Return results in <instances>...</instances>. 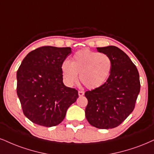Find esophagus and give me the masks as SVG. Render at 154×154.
<instances>
[{"instance_id": "34e87169", "label": "esophagus", "mask_w": 154, "mask_h": 154, "mask_svg": "<svg viewBox=\"0 0 154 154\" xmlns=\"http://www.w3.org/2000/svg\"><path fill=\"white\" fill-rule=\"evenodd\" d=\"M83 95H84V91H79V96H83Z\"/></svg>"}]
</instances>
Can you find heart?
<instances>
[{
	"label": "heart",
	"mask_w": 154,
	"mask_h": 154,
	"mask_svg": "<svg viewBox=\"0 0 154 154\" xmlns=\"http://www.w3.org/2000/svg\"><path fill=\"white\" fill-rule=\"evenodd\" d=\"M113 63L105 54L83 49L73 55L71 61L66 60L60 66L64 82L72 86L79 81L86 88L95 89L101 86L111 75Z\"/></svg>",
	"instance_id": "heart-1"
}]
</instances>
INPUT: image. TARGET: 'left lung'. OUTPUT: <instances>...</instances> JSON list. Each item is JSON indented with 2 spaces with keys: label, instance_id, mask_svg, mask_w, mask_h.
Masks as SVG:
<instances>
[{
  "label": "left lung",
  "instance_id": "8db88e82",
  "mask_svg": "<svg viewBox=\"0 0 154 154\" xmlns=\"http://www.w3.org/2000/svg\"><path fill=\"white\" fill-rule=\"evenodd\" d=\"M97 50L111 58L113 66L105 83L85 93L88 99L85 113L91 126L109 129L119 126L134 111L141 88L139 73L129 57L118 47Z\"/></svg>",
  "mask_w": 154,
  "mask_h": 154
}]
</instances>
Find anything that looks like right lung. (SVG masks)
<instances>
[{"label":"right lung","instance_id":"right-lung-1","mask_svg":"<svg viewBox=\"0 0 154 154\" xmlns=\"http://www.w3.org/2000/svg\"><path fill=\"white\" fill-rule=\"evenodd\" d=\"M71 53L69 47H40L25 57L18 68L17 95L24 115L35 124L58 125L79 98L77 90L63 83L60 66Z\"/></svg>","mask_w":154,"mask_h":154}]
</instances>
